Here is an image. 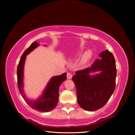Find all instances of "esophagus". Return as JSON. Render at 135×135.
Here are the masks:
<instances>
[{
  "mask_svg": "<svg viewBox=\"0 0 135 135\" xmlns=\"http://www.w3.org/2000/svg\"><path fill=\"white\" fill-rule=\"evenodd\" d=\"M67 79H71L72 78V74H71L70 73H67Z\"/></svg>",
  "mask_w": 135,
  "mask_h": 135,
  "instance_id": "esophagus-1",
  "label": "esophagus"
}]
</instances>
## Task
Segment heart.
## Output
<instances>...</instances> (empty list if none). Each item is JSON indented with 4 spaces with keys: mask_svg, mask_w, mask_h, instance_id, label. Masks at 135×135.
<instances>
[{
    "mask_svg": "<svg viewBox=\"0 0 135 135\" xmlns=\"http://www.w3.org/2000/svg\"><path fill=\"white\" fill-rule=\"evenodd\" d=\"M91 55H92V52L90 51H87L85 54H84V55L82 58L81 62L83 64H84L88 62V61L90 58Z\"/></svg>",
    "mask_w": 135,
    "mask_h": 135,
    "instance_id": "heart-1",
    "label": "heart"
}]
</instances>
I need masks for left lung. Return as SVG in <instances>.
<instances>
[{
    "label": "left lung",
    "mask_w": 135,
    "mask_h": 135,
    "mask_svg": "<svg viewBox=\"0 0 135 135\" xmlns=\"http://www.w3.org/2000/svg\"><path fill=\"white\" fill-rule=\"evenodd\" d=\"M99 56L100 59L94 61L90 67L77 71L72 78L76 85L78 104L88 111L103 107L115 88L117 70L113 54L105 50ZM98 71L99 74L90 75Z\"/></svg>",
    "instance_id": "1"
}]
</instances>
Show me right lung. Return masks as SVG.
<instances>
[{"instance_id":"obj_1","label":"right lung","mask_w":135,"mask_h":135,"mask_svg":"<svg viewBox=\"0 0 135 135\" xmlns=\"http://www.w3.org/2000/svg\"><path fill=\"white\" fill-rule=\"evenodd\" d=\"M37 42H33L22 54L17 67L18 87L20 92L27 104L35 110L49 112L55 108L58 102L59 88L62 82L67 79V73L52 77L46 86L42 95L36 100H30L26 97L24 92V67L26 56L39 46Z\"/></svg>"}]
</instances>
